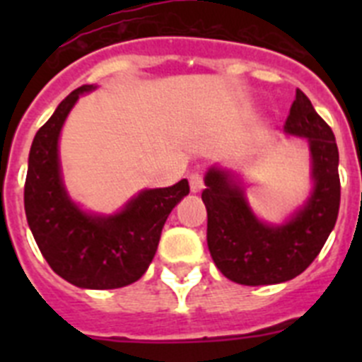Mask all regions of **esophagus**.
<instances>
[{
    "label": "esophagus",
    "instance_id": "obj_1",
    "mask_svg": "<svg viewBox=\"0 0 362 362\" xmlns=\"http://www.w3.org/2000/svg\"><path fill=\"white\" fill-rule=\"evenodd\" d=\"M188 183H190V190L194 192V194H197V192L203 190V177H201L199 172H192L190 175H188Z\"/></svg>",
    "mask_w": 362,
    "mask_h": 362
}]
</instances>
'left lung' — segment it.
<instances>
[{
    "label": "left lung",
    "instance_id": "1",
    "mask_svg": "<svg viewBox=\"0 0 362 362\" xmlns=\"http://www.w3.org/2000/svg\"><path fill=\"white\" fill-rule=\"evenodd\" d=\"M288 136L305 137L313 188L283 225L259 219L241 181L219 166L204 175L206 243L214 263L230 281L246 286L277 284L306 270L334 230L341 203L339 150L332 129L300 90L284 123Z\"/></svg>",
    "mask_w": 362,
    "mask_h": 362
}]
</instances>
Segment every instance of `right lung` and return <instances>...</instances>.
Wrapping results in <instances>:
<instances>
[{
    "instance_id": "1",
    "label": "right lung",
    "mask_w": 362,
    "mask_h": 362,
    "mask_svg": "<svg viewBox=\"0 0 362 362\" xmlns=\"http://www.w3.org/2000/svg\"><path fill=\"white\" fill-rule=\"evenodd\" d=\"M83 85L57 105L36 132L28 153L25 214L32 235L57 276L90 290L136 283L152 263L166 217L188 196L187 179L168 188H148L110 216L85 212L70 199L59 165V134L79 95L95 90Z\"/></svg>"
}]
</instances>
